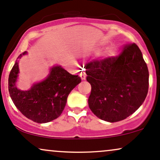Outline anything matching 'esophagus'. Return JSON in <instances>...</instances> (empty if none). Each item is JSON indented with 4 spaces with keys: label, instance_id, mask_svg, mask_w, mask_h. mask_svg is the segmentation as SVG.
<instances>
[{
    "label": "esophagus",
    "instance_id": "34e87169",
    "mask_svg": "<svg viewBox=\"0 0 160 160\" xmlns=\"http://www.w3.org/2000/svg\"><path fill=\"white\" fill-rule=\"evenodd\" d=\"M86 75L85 71H82V72H81V74H80V78H81L82 80H85V79H86Z\"/></svg>",
    "mask_w": 160,
    "mask_h": 160
}]
</instances>
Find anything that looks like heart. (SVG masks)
I'll return each mask as SVG.
<instances>
[{
	"instance_id": "heart-1",
	"label": "heart",
	"mask_w": 160,
	"mask_h": 160,
	"mask_svg": "<svg viewBox=\"0 0 160 160\" xmlns=\"http://www.w3.org/2000/svg\"><path fill=\"white\" fill-rule=\"evenodd\" d=\"M107 55L108 56L111 57V58H113V57L116 56V55H117V50H116L114 47H112V48L108 49Z\"/></svg>"
}]
</instances>
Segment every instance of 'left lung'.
<instances>
[{
    "mask_svg": "<svg viewBox=\"0 0 160 160\" xmlns=\"http://www.w3.org/2000/svg\"><path fill=\"white\" fill-rule=\"evenodd\" d=\"M91 84L89 107L101 120H125L143 104L149 87V72L140 49L127 43L120 55L95 59L86 65Z\"/></svg>",
    "mask_w": 160,
    "mask_h": 160,
    "instance_id": "1",
    "label": "left lung"
}]
</instances>
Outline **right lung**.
<instances>
[{
    "label": "right lung",
    "mask_w": 160,
    "mask_h": 160,
    "mask_svg": "<svg viewBox=\"0 0 160 160\" xmlns=\"http://www.w3.org/2000/svg\"><path fill=\"white\" fill-rule=\"evenodd\" d=\"M27 52L20 54L21 58ZM19 74L16 61L11 70L8 89L11 99L18 110L29 120L45 123L58 118L65 107L71 90L81 82L78 75H72L61 66H54L43 81L34 84L29 90L17 89L16 82Z\"/></svg>",
    "instance_id": "obj_1"
}]
</instances>
